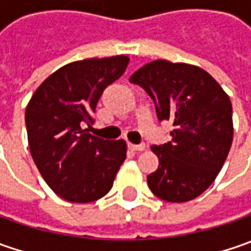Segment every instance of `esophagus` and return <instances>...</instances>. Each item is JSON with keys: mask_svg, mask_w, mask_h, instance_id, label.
<instances>
[{"mask_svg": "<svg viewBox=\"0 0 251 251\" xmlns=\"http://www.w3.org/2000/svg\"><path fill=\"white\" fill-rule=\"evenodd\" d=\"M127 147H128V150H131V151H144L145 150V144H138V145H135V144H131V142H128V144H127Z\"/></svg>", "mask_w": 251, "mask_h": 251, "instance_id": "obj_1", "label": "esophagus"}]
</instances>
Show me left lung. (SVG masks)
<instances>
[{
    "mask_svg": "<svg viewBox=\"0 0 251 251\" xmlns=\"http://www.w3.org/2000/svg\"><path fill=\"white\" fill-rule=\"evenodd\" d=\"M152 98L158 119L173 123L172 141L152 145L159 166L147 177L168 202H186L207 190L222 169L233 140L232 103L202 68L156 60L131 75Z\"/></svg>",
    "mask_w": 251,
    "mask_h": 251,
    "instance_id": "1",
    "label": "left lung"
}]
</instances>
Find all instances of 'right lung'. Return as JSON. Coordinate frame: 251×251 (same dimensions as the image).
I'll return each mask as SVG.
<instances>
[{"mask_svg": "<svg viewBox=\"0 0 251 251\" xmlns=\"http://www.w3.org/2000/svg\"><path fill=\"white\" fill-rule=\"evenodd\" d=\"M130 58L114 55L67 64L36 89L25 121L29 148L44 181L70 202H92L110 191L126 159L124 140L88 132L103 91L127 70Z\"/></svg>", "mask_w": 251, "mask_h": 251, "instance_id": "right-lung-1", "label": "right lung"}]
</instances>
